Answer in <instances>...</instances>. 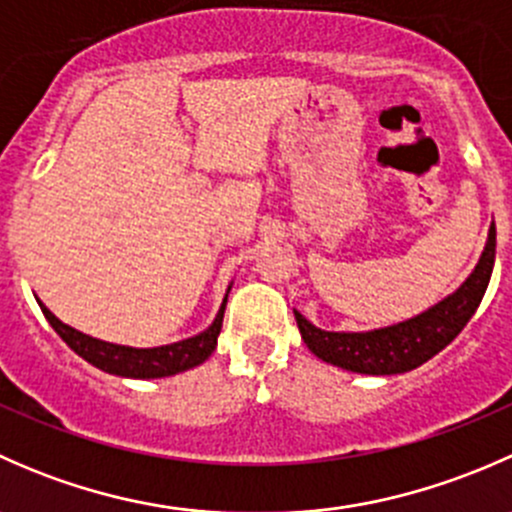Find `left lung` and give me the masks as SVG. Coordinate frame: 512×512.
<instances>
[{"instance_id":"obj_1","label":"left lung","mask_w":512,"mask_h":512,"mask_svg":"<svg viewBox=\"0 0 512 512\" xmlns=\"http://www.w3.org/2000/svg\"><path fill=\"white\" fill-rule=\"evenodd\" d=\"M495 265V223H490L488 240L478 257V265L466 277L456 292L443 297L421 314L389 324V327L369 329V332H329L317 327L294 309L299 334L317 359L352 371V374L391 376L406 374L416 366L426 364L431 356L446 349L461 334L468 319L476 314L480 299L488 289Z\"/></svg>"}]
</instances>
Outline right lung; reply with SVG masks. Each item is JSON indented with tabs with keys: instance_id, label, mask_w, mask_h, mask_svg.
I'll return each instance as SVG.
<instances>
[{
	"instance_id": "obj_1",
	"label": "right lung",
	"mask_w": 512,
	"mask_h": 512,
	"mask_svg": "<svg viewBox=\"0 0 512 512\" xmlns=\"http://www.w3.org/2000/svg\"><path fill=\"white\" fill-rule=\"evenodd\" d=\"M232 282L227 285V292L220 304L218 314H215L213 324L208 329H203L200 334L188 339H180V342L163 344V347H126V344H113L103 342V339L91 337V334L79 332V329L69 327V324L61 322L59 317H54L49 307L36 297L41 312H44L46 322L54 327V332L74 349L81 359L89 361L96 369L106 371V374L123 376V379H163V376H175L180 371L195 369V366L203 364L210 354L218 347L220 329H223V314L227 304V294H230Z\"/></svg>"
}]
</instances>
